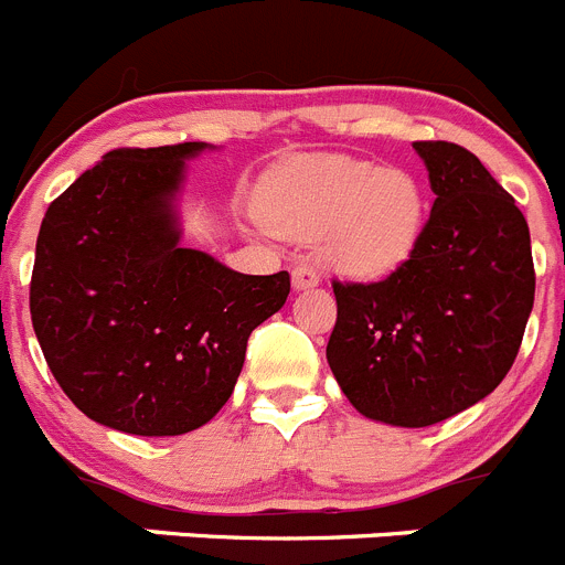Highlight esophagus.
<instances>
[{
    "label": "esophagus",
    "instance_id": "obj_1",
    "mask_svg": "<svg viewBox=\"0 0 565 565\" xmlns=\"http://www.w3.org/2000/svg\"><path fill=\"white\" fill-rule=\"evenodd\" d=\"M320 284V273L309 265H298L292 270V287L295 289H309V287H318Z\"/></svg>",
    "mask_w": 565,
    "mask_h": 565
}]
</instances>
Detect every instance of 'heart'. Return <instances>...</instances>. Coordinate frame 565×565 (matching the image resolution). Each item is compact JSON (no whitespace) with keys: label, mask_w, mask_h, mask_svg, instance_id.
I'll list each match as a JSON object with an SVG mask.
<instances>
[{"label":"heart","mask_w":565,"mask_h":565,"mask_svg":"<svg viewBox=\"0 0 565 565\" xmlns=\"http://www.w3.org/2000/svg\"><path fill=\"white\" fill-rule=\"evenodd\" d=\"M418 178L351 156H309L289 163L262 200V220L295 242H318L320 256L348 276L395 270L424 231Z\"/></svg>","instance_id":"obj_1"}]
</instances>
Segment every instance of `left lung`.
<instances>
[{
  "label": "left lung",
  "mask_w": 565,
  "mask_h": 565,
  "mask_svg": "<svg viewBox=\"0 0 565 565\" xmlns=\"http://www.w3.org/2000/svg\"><path fill=\"white\" fill-rule=\"evenodd\" d=\"M437 194L413 253L379 281H331L326 360L365 418L431 426L499 387L535 300L530 228L484 163L415 141Z\"/></svg>",
  "instance_id": "left-lung-1"
}]
</instances>
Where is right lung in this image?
<instances>
[{
	"instance_id": "right-lung-1",
	"label": "right lung",
	"mask_w": 565,
	"mask_h": 565,
	"mask_svg": "<svg viewBox=\"0 0 565 565\" xmlns=\"http://www.w3.org/2000/svg\"><path fill=\"white\" fill-rule=\"evenodd\" d=\"M205 145L119 147L50 203L30 315L81 413L141 437L209 424L234 393L247 337L284 307L289 273L242 276L178 245L170 200Z\"/></svg>"
}]
</instances>
